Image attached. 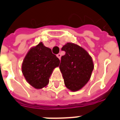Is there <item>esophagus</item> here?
Masks as SVG:
<instances>
[{
	"label": "esophagus",
	"instance_id": "34e87169",
	"mask_svg": "<svg viewBox=\"0 0 120 120\" xmlns=\"http://www.w3.org/2000/svg\"><path fill=\"white\" fill-rule=\"evenodd\" d=\"M56 56H57L59 59H60V58H61V54H60V53H58V54L56 55Z\"/></svg>",
	"mask_w": 120,
	"mask_h": 120
}]
</instances>
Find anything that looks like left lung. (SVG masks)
I'll return each mask as SVG.
<instances>
[{
	"instance_id": "left-lung-1",
	"label": "left lung",
	"mask_w": 120,
	"mask_h": 120,
	"mask_svg": "<svg viewBox=\"0 0 120 120\" xmlns=\"http://www.w3.org/2000/svg\"><path fill=\"white\" fill-rule=\"evenodd\" d=\"M65 54L61 58L60 70L66 87L72 91L83 87L91 77L94 65L89 53L82 47L67 43L62 48Z\"/></svg>"
}]
</instances>
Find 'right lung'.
<instances>
[{
	"label": "right lung",
	"mask_w": 120,
	"mask_h": 120,
	"mask_svg": "<svg viewBox=\"0 0 120 120\" xmlns=\"http://www.w3.org/2000/svg\"><path fill=\"white\" fill-rule=\"evenodd\" d=\"M60 62L52 50L40 42L28 52L22 63V71L30 85L41 89L48 85L53 70L59 66Z\"/></svg>",
	"instance_id": "add662e5"
}]
</instances>
